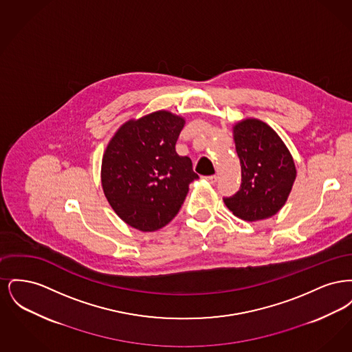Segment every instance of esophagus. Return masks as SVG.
<instances>
[{"instance_id":"1","label":"esophagus","mask_w":352,"mask_h":352,"mask_svg":"<svg viewBox=\"0 0 352 352\" xmlns=\"http://www.w3.org/2000/svg\"><path fill=\"white\" fill-rule=\"evenodd\" d=\"M204 179L211 184H215L218 181V177L217 175H208V177H204Z\"/></svg>"}]
</instances>
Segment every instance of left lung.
Returning <instances> with one entry per match:
<instances>
[{"mask_svg":"<svg viewBox=\"0 0 352 352\" xmlns=\"http://www.w3.org/2000/svg\"><path fill=\"white\" fill-rule=\"evenodd\" d=\"M234 138L241 184L224 203L234 217L247 221L270 218L290 194L297 174L294 161L278 134L260 120L237 122Z\"/></svg>","mask_w":352,"mask_h":352,"instance_id":"obj_1","label":"left lung"}]
</instances>
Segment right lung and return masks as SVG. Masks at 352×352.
Returning a JSON list of instances; mask_svg holds the SVG:
<instances>
[{
  "label": "right lung",
  "instance_id": "add662e5",
  "mask_svg": "<svg viewBox=\"0 0 352 352\" xmlns=\"http://www.w3.org/2000/svg\"><path fill=\"white\" fill-rule=\"evenodd\" d=\"M184 120L158 111L124 124L107 146L101 184L115 212L142 232L165 227L178 214L188 184L199 178L175 151Z\"/></svg>",
  "mask_w": 352,
  "mask_h": 352
}]
</instances>
